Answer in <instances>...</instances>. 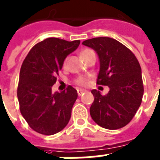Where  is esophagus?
Listing matches in <instances>:
<instances>
[{"label": "esophagus", "instance_id": "obj_1", "mask_svg": "<svg viewBox=\"0 0 160 160\" xmlns=\"http://www.w3.org/2000/svg\"><path fill=\"white\" fill-rule=\"evenodd\" d=\"M77 92H78V95L80 96H82V95L83 93L86 92V91H85V90H82V89H78Z\"/></svg>", "mask_w": 160, "mask_h": 160}]
</instances>
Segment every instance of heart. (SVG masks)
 Returning <instances> with one entry per match:
<instances>
[{
  "label": "heart",
  "instance_id": "obj_1",
  "mask_svg": "<svg viewBox=\"0 0 160 160\" xmlns=\"http://www.w3.org/2000/svg\"><path fill=\"white\" fill-rule=\"evenodd\" d=\"M95 55V53H94V51H92V50H90V49H85V50H83V51H82L81 54H80L81 57L84 60H85V59H87L88 57H89L90 55ZM67 60H68L67 59H64V65H66V64H67ZM88 78L80 76V77H78L77 78H75L74 82L76 83L77 85L85 86L86 84L88 83Z\"/></svg>",
  "mask_w": 160,
  "mask_h": 160
}]
</instances>
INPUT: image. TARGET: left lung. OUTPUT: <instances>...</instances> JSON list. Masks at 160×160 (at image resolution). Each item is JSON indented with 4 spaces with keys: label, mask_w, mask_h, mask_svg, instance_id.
Returning <instances> with one entry per match:
<instances>
[{
    "label": "left lung",
    "mask_w": 160,
    "mask_h": 160,
    "mask_svg": "<svg viewBox=\"0 0 160 160\" xmlns=\"http://www.w3.org/2000/svg\"><path fill=\"white\" fill-rule=\"evenodd\" d=\"M82 44L99 55L100 72L96 83L109 88L105 96L92 90L95 99L90 114L104 128H122L132 119L142 101L144 87L139 62L128 47L113 38H95Z\"/></svg>",
    "instance_id": "8db88e82"
}]
</instances>
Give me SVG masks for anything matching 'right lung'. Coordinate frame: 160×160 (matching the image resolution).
Segmentation results:
<instances>
[{"label":"right lung","mask_w":160,"mask_h":160,"mask_svg":"<svg viewBox=\"0 0 160 160\" xmlns=\"http://www.w3.org/2000/svg\"><path fill=\"white\" fill-rule=\"evenodd\" d=\"M79 44V40L47 38L37 43L23 60L17 96L21 114L37 132L54 135L63 130L70 119L77 91L68 86L64 92L52 93L51 88L67 55Z\"/></svg>","instance_id":"1"}]
</instances>
